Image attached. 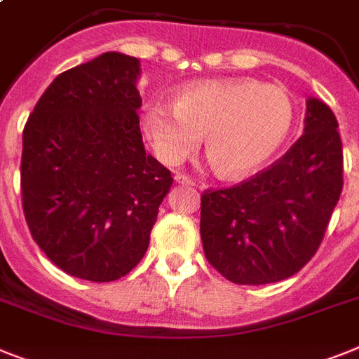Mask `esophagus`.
<instances>
[{
	"label": "esophagus",
	"mask_w": 359,
	"mask_h": 359,
	"mask_svg": "<svg viewBox=\"0 0 359 359\" xmlns=\"http://www.w3.org/2000/svg\"><path fill=\"white\" fill-rule=\"evenodd\" d=\"M174 180H176V183H180V185H191V187L196 185L192 177H189L187 174H182V172L176 174V176H174Z\"/></svg>",
	"instance_id": "esophagus-1"
}]
</instances>
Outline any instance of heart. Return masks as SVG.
<instances>
[{"mask_svg": "<svg viewBox=\"0 0 359 359\" xmlns=\"http://www.w3.org/2000/svg\"><path fill=\"white\" fill-rule=\"evenodd\" d=\"M294 121L289 94L258 79H217L189 85L172 107L150 105L143 128L167 165L182 163L203 137L205 154L222 177L256 172L278 152Z\"/></svg>", "mask_w": 359, "mask_h": 359, "instance_id": "b5f03b06", "label": "heart"}]
</instances>
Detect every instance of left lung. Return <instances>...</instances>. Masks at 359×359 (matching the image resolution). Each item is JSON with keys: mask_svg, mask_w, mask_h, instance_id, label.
<instances>
[{"mask_svg": "<svg viewBox=\"0 0 359 359\" xmlns=\"http://www.w3.org/2000/svg\"><path fill=\"white\" fill-rule=\"evenodd\" d=\"M336 116L307 101L305 130L280 159L252 177L201 194L207 262L238 285L290 278L320 249L343 189Z\"/></svg>", "mask_w": 359, "mask_h": 359, "instance_id": "left-lung-1", "label": "left lung"}]
</instances>
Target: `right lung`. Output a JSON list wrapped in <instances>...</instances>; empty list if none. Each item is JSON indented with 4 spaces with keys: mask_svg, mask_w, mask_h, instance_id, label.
I'll return each mask as SVG.
<instances>
[{
    "mask_svg": "<svg viewBox=\"0 0 359 359\" xmlns=\"http://www.w3.org/2000/svg\"><path fill=\"white\" fill-rule=\"evenodd\" d=\"M140 61L105 52L61 72L23 128L21 203L34 241L79 280L123 278L145 256L170 170L145 152Z\"/></svg>",
    "mask_w": 359,
    "mask_h": 359,
    "instance_id": "1",
    "label": "right lung"
}]
</instances>
